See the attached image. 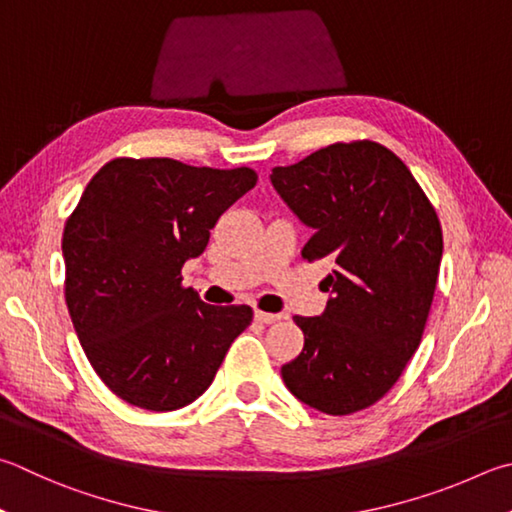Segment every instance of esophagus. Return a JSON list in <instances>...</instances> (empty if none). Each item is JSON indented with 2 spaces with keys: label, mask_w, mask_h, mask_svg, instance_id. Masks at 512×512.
Segmentation results:
<instances>
[{
  "label": "esophagus",
  "mask_w": 512,
  "mask_h": 512,
  "mask_svg": "<svg viewBox=\"0 0 512 512\" xmlns=\"http://www.w3.org/2000/svg\"><path fill=\"white\" fill-rule=\"evenodd\" d=\"M280 318H282V315H277V313H264V311L255 309V322H259V324H273Z\"/></svg>",
  "instance_id": "1"
}]
</instances>
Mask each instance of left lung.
I'll return each mask as SVG.
<instances>
[{
    "instance_id": "left-lung-1",
    "label": "left lung",
    "mask_w": 512,
    "mask_h": 512,
    "mask_svg": "<svg viewBox=\"0 0 512 512\" xmlns=\"http://www.w3.org/2000/svg\"><path fill=\"white\" fill-rule=\"evenodd\" d=\"M271 183L313 230L306 262L329 257L327 309L295 315L304 349L284 385L313 410L345 416L380 401L403 374L430 313L443 235L407 165L374 141L336 143L273 167Z\"/></svg>"
}]
</instances>
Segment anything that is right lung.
<instances>
[{
	"label": "right lung",
	"mask_w": 512,
	"mask_h": 512,
	"mask_svg": "<svg viewBox=\"0 0 512 512\" xmlns=\"http://www.w3.org/2000/svg\"><path fill=\"white\" fill-rule=\"evenodd\" d=\"M250 167L114 159L67 219L62 255L69 315L91 367L125 403L172 412L206 392L253 309L212 306L181 286V268L255 188Z\"/></svg>",
	"instance_id": "add662e5"
}]
</instances>
